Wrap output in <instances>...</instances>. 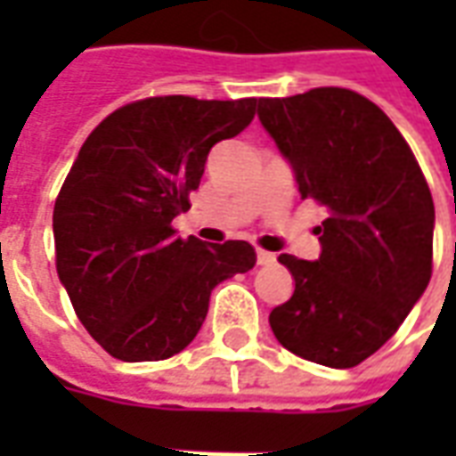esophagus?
<instances>
[{"label": "esophagus", "instance_id": "1", "mask_svg": "<svg viewBox=\"0 0 456 456\" xmlns=\"http://www.w3.org/2000/svg\"><path fill=\"white\" fill-rule=\"evenodd\" d=\"M273 261H276V256H273V254H268V251H261V248H258V251H256V264H258V266H271Z\"/></svg>", "mask_w": 456, "mask_h": 456}]
</instances>
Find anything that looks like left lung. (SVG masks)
Instances as JSON below:
<instances>
[{"label": "left lung", "mask_w": 456, "mask_h": 456, "mask_svg": "<svg viewBox=\"0 0 456 456\" xmlns=\"http://www.w3.org/2000/svg\"><path fill=\"white\" fill-rule=\"evenodd\" d=\"M297 192L327 208L320 258L281 254L296 290L268 322L288 352L352 369L388 342L430 283L435 205L393 121L362 94L317 87L258 100Z\"/></svg>", "instance_id": "1"}]
</instances>
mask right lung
<instances>
[{"mask_svg":"<svg viewBox=\"0 0 456 456\" xmlns=\"http://www.w3.org/2000/svg\"><path fill=\"white\" fill-rule=\"evenodd\" d=\"M258 100L149 97L87 136L53 209L55 268L85 330L121 362L183 352L208 317L209 293L256 264L247 241L180 239L215 143L247 129Z\"/></svg>","mask_w":456,"mask_h":456,"instance_id":"obj_1","label":"right lung"}]
</instances>
